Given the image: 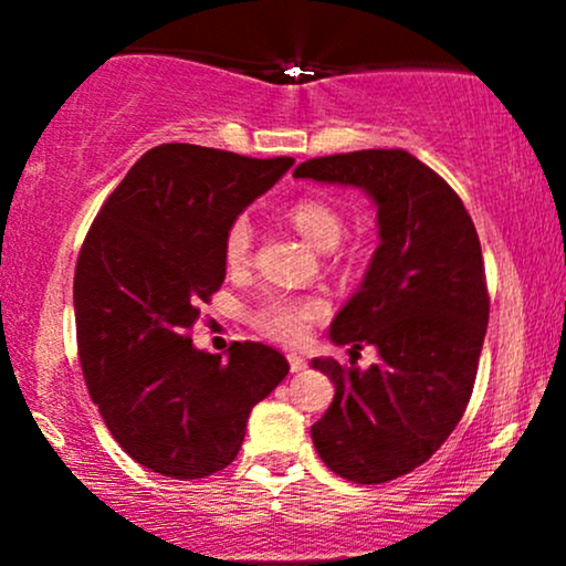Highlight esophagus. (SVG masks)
Segmentation results:
<instances>
[{
  "instance_id": "esophagus-1",
  "label": "esophagus",
  "mask_w": 566,
  "mask_h": 566,
  "mask_svg": "<svg viewBox=\"0 0 566 566\" xmlns=\"http://www.w3.org/2000/svg\"><path fill=\"white\" fill-rule=\"evenodd\" d=\"M287 359H290V369H292V373H303V369H305V359H303V356L290 354Z\"/></svg>"
}]
</instances>
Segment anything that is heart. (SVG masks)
<instances>
[{"mask_svg":"<svg viewBox=\"0 0 566 566\" xmlns=\"http://www.w3.org/2000/svg\"><path fill=\"white\" fill-rule=\"evenodd\" d=\"M290 223L319 250H333L340 242L343 223L340 212L324 199H297L287 212ZM252 250V223L247 218H237L226 231L223 255L229 269H242L250 261ZM327 303L322 297L287 295V292H271L258 308L252 311V324L263 335L274 337L279 343H301L311 333L316 322L327 316Z\"/></svg>","mask_w":566,"mask_h":566,"instance_id":"heart-1","label":"heart"}]
</instances>
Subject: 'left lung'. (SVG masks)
<instances>
[{"label": "left lung", "mask_w": 566, "mask_h": 566, "mask_svg": "<svg viewBox=\"0 0 566 566\" xmlns=\"http://www.w3.org/2000/svg\"><path fill=\"white\" fill-rule=\"evenodd\" d=\"M295 178L365 188L378 205L380 244L329 337L375 346L380 361L314 359L335 399L311 439L337 476L391 482L423 465L469 407L490 319L479 233L450 184L401 148L308 159Z\"/></svg>", "instance_id": "obj_1"}]
</instances>
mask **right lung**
Instances as JSON below:
<instances>
[{"label":"right lung","instance_id":"obj_1","mask_svg":"<svg viewBox=\"0 0 566 566\" xmlns=\"http://www.w3.org/2000/svg\"><path fill=\"white\" fill-rule=\"evenodd\" d=\"M292 165L161 143L90 226L74 274L80 365L112 437L154 473L223 471L252 407L287 378L276 348L231 343L220 359L193 348L188 329L226 279L229 226Z\"/></svg>","mask_w":566,"mask_h":566}]
</instances>
